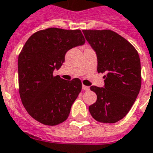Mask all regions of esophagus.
Masks as SVG:
<instances>
[{
  "label": "esophagus",
  "mask_w": 153,
  "mask_h": 153,
  "mask_svg": "<svg viewBox=\"0 0 153 153\" xmlns=\"http://www.w3.org/2000/svg\"><path fill=\"white\" fill-rule=\"evenodd\" d=\"M82 88H83V90H85V91H88V90H89V87L85 86V85H83Z\"/></svg>",
  "instance_id": "esophagus-1"
}]
</instances>
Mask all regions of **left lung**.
Segmentation results:
<instances>
[{"label":"left lung","mask_w":153,"mask_h":153,"mask_svg":"<svg viewBox=\"0 0 153 153\" xmlns=\"http://www.w3.org/2000/svg\"><path fill=\"white\" fill-rule=\"evenodd\" d=\"M97 56V72L106 73L105 87L91 86L97 100L88 107L101 123H116L127 115L139 94L141 68L139 54L123 36L109 29L82 30Z\"/></svg>","instance_id":"8db88e82"}]
</instances>
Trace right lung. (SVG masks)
I'll use <instances>...</instances> for the list:
<instances>
[{
    "label": "right lung",
    "mask_w": 153,
    "mask_h": 153,
    "mask_svg": "<svg viewBox=\"0 0 153 153\" xmlns=\"http://www.w3.org/2000/svg\"><path fill=\"white\" fill-rule=\"evenodd\" d=\"M85 39L80 29L48 28L32 35L18 56L19 93L24 107L33 119L55 126L67 120L81 91L80 79L65 80L53 76L65 62L69 49Z\"/></svg>",
    "instance_id": "add662e5"
}]
</instances>
